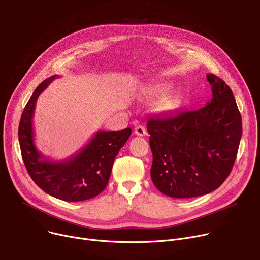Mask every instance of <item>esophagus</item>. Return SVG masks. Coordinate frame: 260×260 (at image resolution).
Masks as SVG:
<instances>
[{"instance_id":"34e87169","label":"esophagus","mask_w":260,"mask_h":260,"mask_svg":"<svg viewBox=\"0 0 260 260\" xmlns=\"http://www.w3.org/2000/svg\"><path fill=\"white\" fill-rule=\"evenodd\" d=\"M134 133H135L136 135H139V136H145V135L148 134L146 128H145L144 126H142V125H139V126L135 127Z\"/></svg>"}]
</instances>
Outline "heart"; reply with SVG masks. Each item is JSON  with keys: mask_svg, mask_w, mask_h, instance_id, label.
<instances>
[{"mask_svg": "<svg viewBox=\"0 0 260 260\" xmlns=\"http://www.w3.org/2000/svg\"><path fill=\"white\" fill-rule=\"evenodd\" d=\"M168 89H169V85L167 84H159V85H155L153 87H151L149 90H147L146 92V98L148 100H155V99H159L160 96H162ZM175 107V101L171 98L165 99L160 105H159V109L162 111H170L172 109H174Z\"/></svg>", "mask_w": 260, "mask_h": 260, "instance_id": "obj_1", "label": "heart"}]
</instances>
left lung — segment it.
<instances>
[{"label": "left lung", "mask_w": 260, "mask_h": 260, "mask_svg": "<svg viewBox=\"0 0 260 260\" xmlns=\"http://www.w3.org/2000/svg\"><path fill=\"white\" fill-rule=\"evenodd\" d=\"M212 99L203 108L151 117L147 130L153 155L151 178L165 195L190 198L216 190L230 174L242 134L232 90L207 74Z\"/></svg>", "instance_id": "left-lung-1"}]
</instances>
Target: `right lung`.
<instances>
[{
    "label": "right lung",
    "mask_w": 260,
    "mask_h": 260,
    "mask_svg": "<svg viewBox=\"0 0 260 260\" xmlns=\"http://www.w3.org/2000/svg\"><path fill=\"white\" fill-rule=\"evenodd\" d=\"M55 78L57 75L42 82L25 106L19 125L22 157L30 177L44 192L65 202H82L106 188L114 158L132 130L99 131L72 157L62 161L46 159L35 144L32 118L39 95Z\"/></svg>",
    "instance_id": "obj_1"
}]
</instances>
